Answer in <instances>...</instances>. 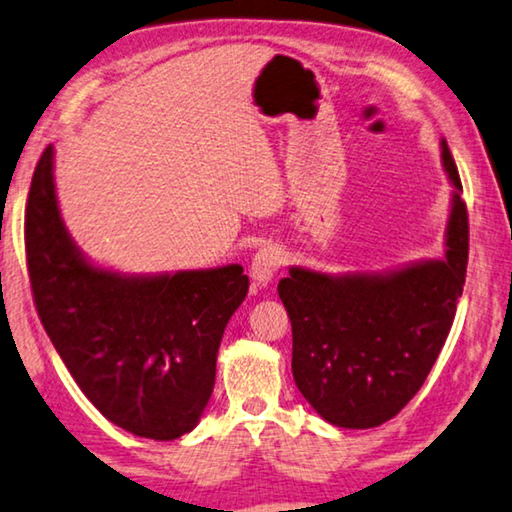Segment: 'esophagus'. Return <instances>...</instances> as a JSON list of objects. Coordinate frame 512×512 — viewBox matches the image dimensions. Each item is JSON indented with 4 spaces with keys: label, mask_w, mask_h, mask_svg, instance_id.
Instances as JSON below:
<instances>
[{
    "label": "esophagus",
    "mask_w": 512,
    "mask_h": 512,
    "mask_svg": "<svg viewBox=\"0 0 512 512\" xmlns=\"http://www.w3.org/2000/svg\"><path fill=\"white\" fill-rule=\"evenodd\" d=\"M285 264V250L275 243H266L253 255L250 262V278H253L259 287H266L273 280V275L280 271V266Z\"/></svg>",
    "instance_id": "1"
}]
</instances>
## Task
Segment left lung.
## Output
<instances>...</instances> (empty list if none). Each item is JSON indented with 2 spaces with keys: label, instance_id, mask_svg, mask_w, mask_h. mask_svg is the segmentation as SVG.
<instances>
[{
  "label": "left lung",
  "instance_id": "obj_1",
  "mask_svg": "<svg viewBox=\"0 0 512 512\" xmlns=\"http://www.w3.org/2000/svg\"><path fill=\"white\" fill-rule=\"evenodd\" d=\"M440 148L453 184L442 259L344 275L291 266L278 285L296 387L332 426L373 428L399 415L449 337L465 285L469 223L456 161L444 139Z\"/></svg>",
  "mask_w": 512,
  "mask_h": 512
}]
</instances>
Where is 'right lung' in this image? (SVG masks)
I'll return each instance as SVG.
<instances>
[{"instance_id":"obj_1","label":"right lung","mask_w":512,"mask_h":512,"mask_svg":"<svg viewBox=\"0 0 512 512\" xmlns=\"http://www.w3.org/2000/svg\"><path fill=\"white\" fill-rule=\"evenodd\" d=\"M24 246L40 321L86 399L139 437L193 431L214 392L227 321L248 294L243 266L157 275L95 266L61 218L54 145L31 180Z\"/></svg>"}]
</instances>
